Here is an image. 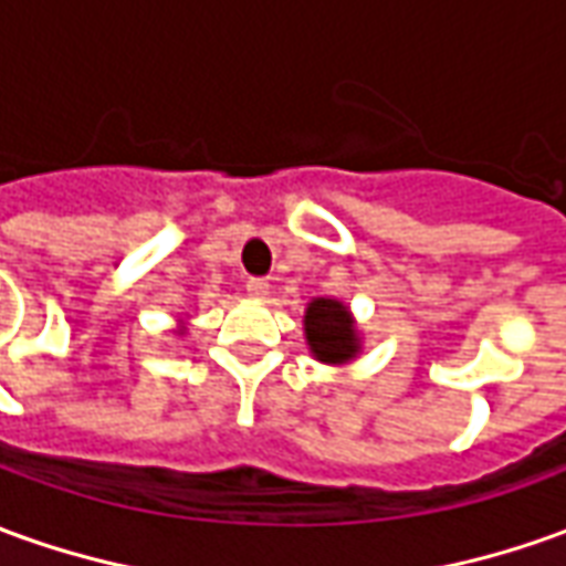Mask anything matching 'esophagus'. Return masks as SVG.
<instances>
[{
	"mask_svg": "<svg viewBox=\"0 0 566 566\" xmlns=\"http://www.w3.org/2000/svg\"><path fill=\"white\" fill-rule=\"evenodd\" d=\"M268 290H271V283H268L264 276H249V280H245V292H249L252 298H264Z\"/></svg>",
	"mask_w": 566,
	"mask_h": 566,
	"instance_id": "obj_1",
	"label": "esophagus"
}]
</instances>
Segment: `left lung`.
<instances>
[{
  "label": "left lung",
  "mask_w": 566,
  "mask_h": 566,
  "mask_svg": "<svg viewBox=\"0 0 566 566\" xmlns=\"http://www.w3.org/2000/svg\"><path fill=\"white\" fill-rule=\"evenodd\" d=\"M305 333L311 350L323 364H345L357 354V335L350 326L348 307L333 298H314L305 314Z\"/></svg>",
  "instance_id": "8db88e82"
}]
</instances>
